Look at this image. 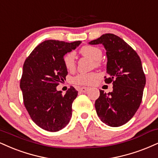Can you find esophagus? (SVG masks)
I'll return each mask as SVG.
<instances>
[{
  "label": "esophagus",
  "instance_id": "obj_1",
  "mask_svg": "<svg viewBox=\"0 0 158 158\" xmlns=\"http://www.w3.org/2000/svg\"><path fill=\"white\" fill-rule=\"evenodd\" d=\"M88 90H89L88 87H80V88H79V90H80L81 92H82V93L87 92V91Z\"/></svg>",
  "mask_w": 158,
  "mask_h": 158
}]
</instances>
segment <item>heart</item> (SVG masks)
Returning <instances> with one entry per match:
<instances>
[{"label":"heart","mask_w":158,"mask_h":158,"mask_svg":"<svg viewBox=\"0 0 158 158\" xmlns=\"http://www.w3.org/2000/svg\"><path fill=\"white\" fill-rule=\"evenodd\" d=\"M82 56L90 58L95 61L96 64H99V60L102 56V52L97 47L91 46V45H85L79 51ZM64 64L65 68L69 71H72L75 68L76 61L75 55L73 52L68 53L64 55L63 58ZM98 74L96 73H81L73 78V82L77 85H91L94 82L96 78H98Z\"/></svg>","instance_id":"b5f03b06"}]
</instances>
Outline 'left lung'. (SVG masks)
<instances>
[{
	"label": "left lung",
	"instance_id": "1",
	"mask_svg": "<svg viewBox=\"0 0 158 158\" xmlns=\"http://www.w3.org/2000/svg\"><path fill=\"white\" fill-rule=\"evenodd\" d=\"M89 44L104 45L108 74L104 81L113 85V91L108 94L100 90L95 102L96 113L108 126H122L134 116L141 103L146 85L141 60L130 45L113 34L102 35Z\"/></svg>",
	"mask_w": 158,
	"mask_h": 158
}]
</instances>
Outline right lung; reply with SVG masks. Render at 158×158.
<instances>
[{
    "instance_id": "obj_1",
    "label": "right lung",
    "mask_w": 158,
    "mask_h": 158,
    "mask_svg": "<svg viewBox=\"0 0 158 158\" xmlns=\"http://www.w3.org/2000/svg\"><path fill=\"white\" fill-rule=\"evenodd\" d=\"M81 43L45 40L25 61L20 84L23 103L32 121L43 130L57 132L71 120L72 103L78 91L71 86L63 96L56 86L68 74L64 56Z\"/></svg>"
}]
</instances>
